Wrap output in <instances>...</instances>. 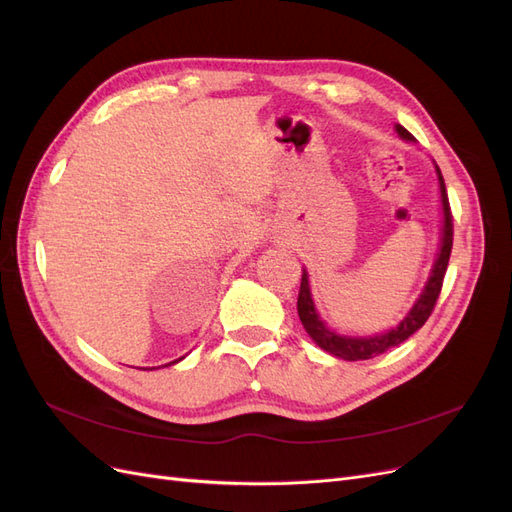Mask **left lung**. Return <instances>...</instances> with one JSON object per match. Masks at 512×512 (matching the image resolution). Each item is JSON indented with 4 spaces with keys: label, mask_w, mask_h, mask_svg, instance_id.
<instances>
[{
    "label": "left lung",
    "mask_w": 512,
    "mask_h": 512,
    "mask_svg": "<svg viewBox=\"0 0 512 512\" xmlns=\"http://www.w3.org/2000/svg\"><path fill=\"white\" fill-rule=\"evenodd\" d=\"M397 134L401 138H406V141H412V134L404 126H397ZM438 179H440L442 207H444L442 247H440L436 265H433L429 282H427V286L421 294V299H418L416 305L410 309V314L404 320H401L399 327H395L389 333L376 335V337H342V335L331 333L327 327H324V322L316 314L312 294H309L307 273H303L299 299H297L299 318L303 322L305 331L309 333V337H312L322 350H327V352L339 356V359H346V361H367V359H374V356H378L386 350L399 346L401 342H406V339L412 333H416L427 322V318L431 316L433 307H436L438 297L442 292V282H444V275H446L448 258H451V250H453V213H451V203H448L446 185H444L440 168H438Z\"/></svg>",
    "instance_id": "obj_1"
}]
</instances>
